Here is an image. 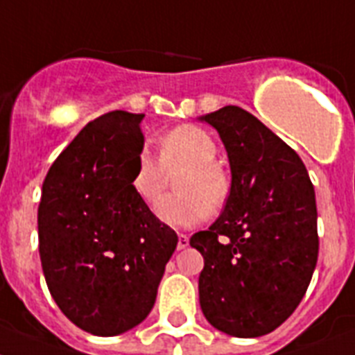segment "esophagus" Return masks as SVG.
<instances>
[{"label": "esophagus", "mask_w": 355, "mask_h": 355, "mask_svg": "<svg viewBox=\"0 0 355 355\" xmlns=\"http://www.w3.org/2000/svg\"><path fill=\"white\" fill-rule=\"evenodd\" d=\"M187 245H189V238H187V234H178V249H186Z\"/></svg>", "instance_id": "obj_1"}]
</instances>
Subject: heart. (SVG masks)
Returning <instances> with one entry per match:
<instances>
[{
  "mask_svg": "<svg viewBox=\"0 0 355 355\" xmlns=\"http://www.w3.org/2000/svg\"><path fill=\"white\" fill-rule=\"evenodd\" d=\"M218 146L209 132L195 124L169 130L159 142V160L148 151L139 153L132 173V189L144 204L155 205L166 189L168 175L175 178L177 195L157 205L159 218L178 227H189L225 205L231 177L214 162Z\"/></svg>",
  "mask_w": 355,
  "mask_h": 355,
  "instance_id": "1",
  "label": "heart"
}]
</instances>
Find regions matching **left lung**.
<instances>
[{"mask_svg":"<svg viewBox=\"0 0 355 355\" xmlns=\"http://www.w3.org/2000/svg\"><path fill=\"white\" fill-rule=\"evenodd\" d=\"M220 133L231 193L225 209L189 243L204 256L200 306L214 329L236 338L272 332L296 311L318 261V209L305 164L240 106L207 113Z\"/></svg>","mask_w":355,"mask_h":355,"instance_id":"obj_1","label":"left lung"}]
</instances>
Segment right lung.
Wrapping results in <instances>:
<instances>
[{
  "label": "right lung",
  "mask_w": 355,
  "mask_h": 355,
  "mask_svg": "<svg viewBox=\"0 0 355 355\" xmlns=\"http://www.w3.org/2000/svg\"><path fill=\"white\" fill-rule=\"evenodd\" d=\"M142 113L88 122L46 173L37 207L40 256L61 312L95 336H117L153 309L177 233L132 189Z\"/></svg>",
  "instance_id": "obj_1"
}]
</instances>
